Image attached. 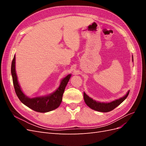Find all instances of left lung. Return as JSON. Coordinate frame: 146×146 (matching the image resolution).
<instances>
[{
	"instance_id": "obj_1",
	"label": "left lung",
	"mask_w": 146,
	"mask_h": 146,
	"mask_svg": "<svg viewBox=\"0 0 146 146\" xmlns=\"http://www.w3.org/2000/svg\"><path fill=\"white\" fill-rule=\"evenodd\" d=\"M132 61L133 62V56L132 55ZM130 90L127 91L126 94L122 97V98H119L118 99H116L113 100L110 102H100L98 101H96L93 100L92 98H90L85 92H83V98L84 100H85L86 104L91 108V109L96 110V111H100V112H109L110 111H112L115 108H116L117 106L120 105L122 102L125 100L127 98L128 95L129 94Z\"/></svg>"
}]
</instances>
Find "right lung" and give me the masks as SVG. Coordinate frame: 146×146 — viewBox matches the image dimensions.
Masks as SVG:
<instances>
[{
    "label": "right lung",
    "instance_id": "1",
    "mask_svg": "<svg viewBox=\"0 0 146 146\" xmlns=\"http://www.w3.org/2000/svg\"><path fill=\"white\" fill-rule=\"evenodd\" d=\"M11 76L13 78V85L16 94L19 99L23 104L29 108L39 113H46L52 111L58 108L62 101L63 95L65 88L71 77V74H69L61 80L58 88L51 94L46 96H38L35 98H29L26 96L22 91L19 83L17 80V77L16 72V56L12 61L11 68Z\"/></svg>",
    "mask_w": 146,
    "mask_h": 146
}]
</instances>
